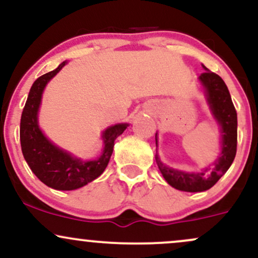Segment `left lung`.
Instances as JSON below:
<instances>
[{
    "label": "left lung",
    "instance_id": "obj_1",
    "mask_svg": "<svg viewBox=\"0 0 258 258\" xmlns=\"http://www.w3.org/2000/svg\"><path fill=\"white\" fill-rule=\"evenodd\" d=\"M206 70L199 76L201 85L205 88V94L211 109L212 115L220 123L222 133V152L212 165V167L205 168L203 172L189 173L174 170L164 165L156 154L155 160L160 172L162 173L166 182L173 188L183 191H205L214 186L218 179L227 172L233 164L236 154V142H238V117L236 110L230 98L227 85L217 74ZM156 147L158 137L155 135Z\"/></svg>",
    "mask_w": 258,
    "mask_h": 258
}]
</instances>
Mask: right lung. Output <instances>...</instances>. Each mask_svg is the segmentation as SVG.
Wrapping results in <instances>:
<instances>
[{"mask_svg": "<svg viewBox=\"0 0 258 258\" xmlns=\"http://www.w3.org/2000/svg\"><path fill=\"white\" fill-rule=\"evenodd\" d=\"M67 64L63 61L55 70L40 76L29 92L20 119V146L25 161L41 182L57 190H74L99 177L108 166L115 139L122 135L127 123H117L103 132L102 155L84 161L65 152L47 139L38 127L37 112L46 85Z\"/></svg>", "mask_w": 258, "mask_h": 258, "instance_id": "obj_1", "label": "right lung"}]
</instances>
